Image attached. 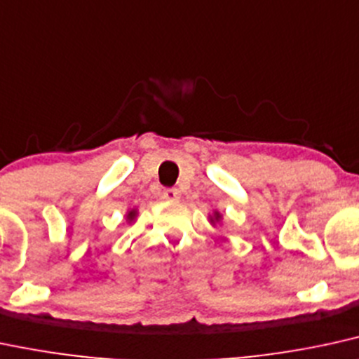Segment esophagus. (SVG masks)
Here are the masks:
<instances>
[{"label":"esophagus","instance_id":"obj_1","mask_svg":"<svg viewBox=\"0 0 359 359\" xmlns=\"http://www.w3.org/2000/svg\"><path fill=\"white\" fill-rule=\"evenodd\" d=\"M162 197L165 198V201H177V198H180V191L179 189H165Z\"/></svg>","mask_w":359,"mask_h":359}]
</instances>
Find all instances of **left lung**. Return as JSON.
Returning a JSON list of instances; mask_svg holds the SVG:
<instances>
[{
    "label": "left lung",
    "instance_id": "obj_1",
    "mask_svg": "<svg viewBox=\"0 0 359 359\" xmlns=\"http://www.w3.org/2000/svg\"><path fill=\"white\" fill-rule=\"evenodd\" d=\"M209 219H210V224H215V222H219L222 219V215L219 214V212H214L212 215H209Z\"/></svg>",
    "mask_w": 359,
    "mask_h": 359
}]
</instances>
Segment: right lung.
Masks as SVG:
<instances>
[{
	"instance_id": "add662e5",
	"label": "right lung",
	"mask_w": 359,
	"mask_h": 359,
	"mask_svg": "<svg viewBox=\"0 0 359 359\" xmlns=\"http://www.w3.org/2000/svg\"><path fill=\"white\" fill-rule=\"evenodd\" d=\"M135 217H137V209H130V210H128V212H127L128 222H132Z\"/></svg>"
}]
</instances>
